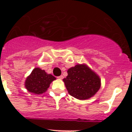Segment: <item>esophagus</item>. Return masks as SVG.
<instances>
[{"mask_svg":"<svg viewBox=\"0 0 132 132\" xmlns=\"http://www.w3.org/2000/svg\"><path fill=\"white\" fill-rule=\"evenodd\" d=\"M58 79H63L64 78V77L63 76V75H61V76H59V77H58Z\"/></svg>","mask_w":132,"mask_h":132,"instance_id":"obj_1","label":"esophagus"}]
</instances>
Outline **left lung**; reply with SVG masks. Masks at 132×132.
<instances>
[{
	"label": "left lung",
	"mask_w": 132,
	"mask_h": 132,
	"mask_svg": "<svg viewBox=\"0 0 132 132\" xmlns=\"http://www.w3.org/2000/svg\"><path fill=\"white\" fill-rule=\"evenodd\" d=\"M63 79L70 95L79 100H86L96 94L101 87V79L85 65H77L69 69Z\"/></svg>",
	"instance_id": "left-lung-1"
}]
</instances>
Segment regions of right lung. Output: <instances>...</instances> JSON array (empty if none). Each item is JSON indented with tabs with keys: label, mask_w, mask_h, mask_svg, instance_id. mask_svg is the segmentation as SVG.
I'll list each match as a JSON object with an SVG mask.
<instances>
[{
	"label": "right lung",
	"mask_w": 132,
	"mask_h": 132,
	"mask_svg": "<svg viewBox=\"0 0 132 132\" xmlns=\"http://www.w3.org/2000/svg\"><path fill=\"white\" fill-rule=\"evenodd\" d=\"M55 79L51 74H47L45 71L39 68H35L30 76L27 77L25 87L29 92L36 94L45 93L50 87V83Z\"/></svg>",
	"instance_id": "1"
}]
</instances>
